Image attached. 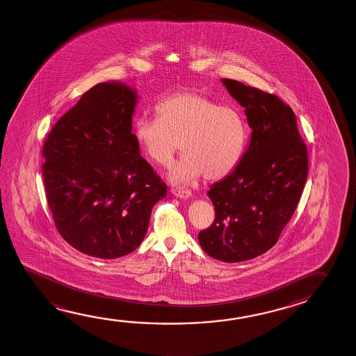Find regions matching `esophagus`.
Instances as JSON below:
<instances>
[{
	"label": "esophagus",
	"instance_id": "1",
	"mask_svg": "<svg viewBox=\"0 0 356 356\" xmlns=\"http://www.w3.org/2000/svg\"><path fill=\"white\" fill-rule=\"evenodd\" d=\"M172 193L178 198H191L192 197V192L188 189H183V188H172Z\"/></svg>",
	"mask_w": 356,
	"mask_h": 356
}]
</instances>
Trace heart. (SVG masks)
<instances>
[{
    "label": "heart",
    "instance_id": "b5f03b06",
    "mask_svg": "<svg viewBox=\"0 0 356 356\" xmlns=\"http://www.w3.org/2000/svg\"><path fill=\"white\" fill-rule=\"evenodd\" d=\"M157 118H139L133 136L152 162L168 164L175 153L184 152L168 169L169 181L188 184L203 175L205 179L223 178L241 161L247 143V124L235 108L219 106L195 92H178L163 98Z\"/></svg>",
    "mask_w": 356,
    "mask_h": 356
}]
</instances>
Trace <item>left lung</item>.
<instances>
[{"mask_svg": "<svg viewBox=\"0 0 356 356\" xmlns=\"http://www.w3.org/2000/svg\"><path fill=\"white\" fill-rule=\"evenodd\" d=\"M220 81L245 108L253 131L236 167L211 184L208 197L216 219L198 241L214 259L238 263L277 243L302 197L307 152L293 109L279 97L234 79Z\"/></svg>", "mask_w": 356, "mask_h": 356, "instance_id": "1", "label": "left lung"}]
</instances>
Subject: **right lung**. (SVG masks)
<instances>
[{"label":"right lung","mask_w":356,"mask_h":356,"mask_svg":"<svg viewBox=\"0 0 356 356\" xmlns=\"http://www.w3.org/2000/svg\"><path fill=\"white\" fill-rule=\"evenodd\" d=\"M137 90L118 81L87 90L54 124L42 173L54 224L81 253L129 254L145 239L152 209L167 194L132 133Z\"/></svg>","instance_id":"obj_1"}]
</instances>
